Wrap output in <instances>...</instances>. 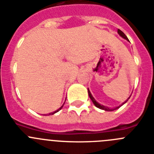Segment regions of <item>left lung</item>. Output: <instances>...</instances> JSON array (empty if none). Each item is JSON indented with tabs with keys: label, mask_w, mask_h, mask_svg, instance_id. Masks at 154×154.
<instances>
[{
	"label": "left lung",
	"mask_w": 154,
	"mask_h": 154,
	"mask_svg": "<svg viewBox=\"0 0 154 154\" xmlns=\"http://www.w3.org/2000/svg\"><path fill=\"white\" fill-rule=\"evenodd\" d=\"M118 33L119 34V35H120L121 37H122L123 38H125V39H126V40H127V41L129 42L128 38H127V36H126V35H125V33H124V32H123L122 31H121L120 29H118ZM88 90L89 97H90V100H92V102H93V104H94L95 106H96V107L99 108V109H103V110H105V111H108V112H112V111H114V110H116V109H119V108H120L121 106H122V105H124L125 103H127V101L129 100V99H130V97H131V96H130V97H129L128 98L127 100H125V101L124 103H122V104L120 105V106H117V107H114V108H109V107H108V106H103V105H101V104H100V103H97V102L96 101V100H95V99L93 98V96H92V94H91V93H90V90H89V88H88V90Z\"/></svg>",
	"instance_id": "obj_1"
}]
</instances>
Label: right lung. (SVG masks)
Here are the masks:
<instances>
[{
	"mask_svg": "<svg viewBox=\"0 0 154 154\" xmlns=\"http://www.w3.org/2000/svg\"><path fill=\"white\" fill-rule=\"evenodd\" d=\"M64 103H65V102H64ZM64 104H63V106H64ZM63 106H61V107L59 108V109H57L56 110V111H54V112H51V113H49V114H48V116H51V115H54V113H56V112H59L60 110L61 109H62V107H63Z\"/></svg>",
	"mask_w": 154,
	"mask_h": 154,
	"instance_id": "add662e5",
	"label": "right lung"
}]
</instances>
